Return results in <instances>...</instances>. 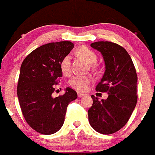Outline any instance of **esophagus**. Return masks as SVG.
Listing matches in <instances>:
<instances>
[{
  "label": "esophagus",
  "instance_id": "esophagus-1",
  "mask_svg": "<svg viewBox=\"0 0 155 155\" xmlns=\"http://www.w3.org/2000/svg\"><path fill=\"white\" fill-rule=\"evenodd\" d=\"M85 96V94H84V93H78V96L79 98H81L83 97V96Z\"/></svg>",
  "mask_w": 155,
  "mask_h": 155
}]
</instances>
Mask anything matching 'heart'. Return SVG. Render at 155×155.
Masks as SVG:
<instances>
[{"mask_svg":"<svg viewBox=\"0 0 155 155\" xmlns=\"http://www.w3.org/2000/svg\"><path fill=\"white\" fill-rule=\"evenodd\" d=\"M77 53L90 64L95 63L97 59V56L96 53L86 46L80 47L77 50ZM59 67H60V70L62 74L65 75H69L71 73V56L69 54L66 55L62 58L59 64ZM91 81V78L89 76L78 75L72 77L70 79L69 84L72 88H74L77 91L84 92L87 90Z\"/></svg>","mask_w":155,"mask_h":155,"instance_id":"heart-1","label":"heart"}]
</instances>
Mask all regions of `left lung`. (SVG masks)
<instances>
[{
    "label": "left lung",
    "instance_id": "obj_1",
    "mask_svg": "<svg viewBox=\"0 0 155 155\" xmlns=\"http://www.w3.org/2000/svg\"><path fill=\"white\" fill-rule=\"evenodd\" d=\"M90 46L102 53L105 65L96 90L108 93V96L99 101L92 95L89 122L98 133L112 134L127 123L136 107L137 74L131 57L123 47L109 41H97Z\"/></svg>",
    "mask_w": 155,
    "mask_h": 155
}]
</instances>
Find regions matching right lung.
<instances>
[{"mask_svg":"<svg viewBox=\"0 0 155 155\" xmlns=\"http://www.w3.org/2000/svg\"><path fill=\"white\" fill-rule=\"evenodd\" d=\"M73 47L71 41L44 44L29 53L21 65L17 86L21 110L28 124L41 134H53L60 130L68 104L78 97L70 87L62 96L52 95L62 76L61 60Z\"/></svg>","mask_w":155,"mask_h":155,"instance_id":"1","label":"right lung"}]
</instances>
